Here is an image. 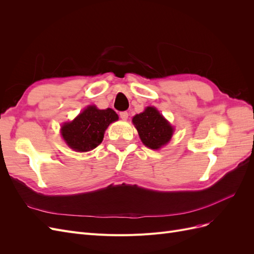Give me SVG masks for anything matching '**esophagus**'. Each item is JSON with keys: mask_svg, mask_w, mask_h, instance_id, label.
I'll return each instance as SVG.
<instances>
[{"mask_svg": "<svg viewBox=\"0 0 254 254\" xmlns=\"http://www.w3.org/2000/svg\"><path fill=\"white\" fill-rule=\"evenodd\" d=\"M120 118H121L122 120L126 121V120L128 119V112H127V111H122V112H120Z\"/></svg>", "mask_w": 254, "mask_h": 254, "instance_id": "esophagus-1", "label": "esophagus"}]
</instances>
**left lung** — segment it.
I'll return each mask as SVG.
<instances>
[{
  "label": "left lung",
  "mask_w": 254,
  "mask_h": 254,
  "mask_svg": "<svg viewBox=\"0 0 254 254\" xmlns=\"http://www.w3.org/2000/svg\"><path fill=\"white\" fill-rule=\"evenodd\" d=\"M132 122L142 142L151 149H159L172 139L173 127L153 107L136 114Z\"/></svg>",
  "instance_id": "left-lung-1"
}]
</instances>
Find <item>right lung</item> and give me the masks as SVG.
<instances>
[{
    "label": "right lung",
    "instance_id": "right-lung-1",
    "mask_svg": "<svg viewBox=\"0 0 254 254\" xmlns=\"http://www.w3.org/2000/svg\"><path fill=\"white\" fill-rule=\"evenodd\" d=\"M119 120L112 109L99 110L89 106L71 123H65L61 128L64 141L76 151H90L102 143L105 130L112 122Z\"/></svg>",
    "mask_w": 254,
    "mask_h": 254
}]
</instances>
